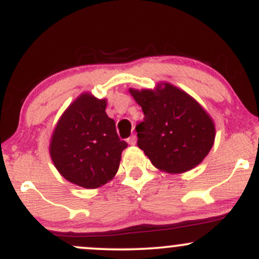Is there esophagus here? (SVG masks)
Segmentation results:
<instances>
[{
    "mask_svg": "<svg viewBox=\"0 0 259 259\" xmlns=\"http://www.w3.org/2000/svg\"><path fill=\"white\" fill-rule=\"evenodd\" d=\"M127 144L130 145V146H134V145L136 144V136L135 135H132L129 139H127Z\"/></svg>",
    "mask_w": 259,
    "mask_h": 259,
    "instance_id": "obj_1",
    "label": "esophagus"
}]
</instances>
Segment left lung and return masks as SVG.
<instances>
[{
  "mask_svg": "<svg viewBox=\"0 0 259 259\" xmlns=\"http://www.w3.org/2000/svg\"><path fill=\"white\" fill-rule=\"evenodd\" d=\"M129 92L145 113L136 126L138 146L154 167L181 174L206 158L214 144L215 124L194 97L167 81Z\"/></svg>",
  "mask_w": 259,
  "mask_h": 259,
  "instance_id": "8db88e82",
  "label": "left lung"
}]
</instances>
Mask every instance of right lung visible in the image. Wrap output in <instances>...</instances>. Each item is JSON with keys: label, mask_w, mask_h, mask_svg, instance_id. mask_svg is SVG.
Here are the masks:
<instances>
[{"label": "right lung", "mask_w": 259, "mask_h": 259, "mask_svg": "<svg viewBox=\"0 0 259 259\" xmlns=\"http://www.w3.org/2000/svg\"><path fill=\"white\" fill-rule=\"evenodd\" d=\"M106 107V99L82 92L61 115L50 140V156L58 173L84 189H99L111 181L127 147Z\"/></svg>", "instance_id": "add662e5"}]
</instances>
